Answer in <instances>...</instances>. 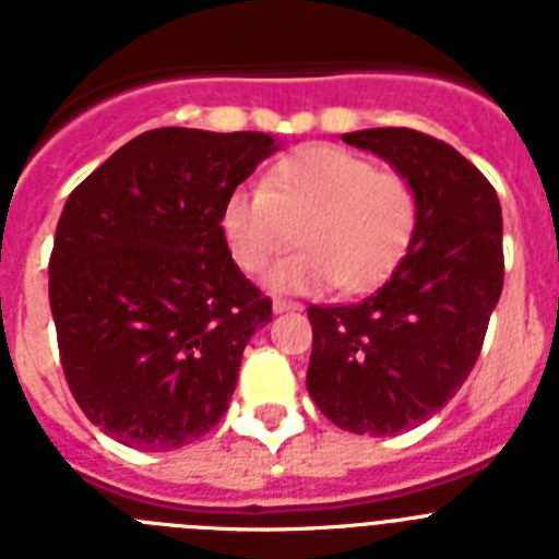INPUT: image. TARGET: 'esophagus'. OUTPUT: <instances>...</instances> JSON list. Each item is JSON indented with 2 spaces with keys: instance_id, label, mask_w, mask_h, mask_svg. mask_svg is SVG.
Listing matches in <instances>:
<instances>
[{
  "instance_id": "1",
  "label": "esophagus",
  "mask_w": 559,
  "mask_h": 559,
  "mask_svg": "<svg viewBox=\"0 0 559 559\" xmlns=\"http://www.w3.org/2000/svg\"><path fill=\"white\" fill-rule=\"evenodd\" d=\"M274 313H288V310H302V305L299 302H290V299H274Z\"/></svg>"
}]
</instances>
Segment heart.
Returning a JSON list of instances; mask_svg holds the SVG:
<instances>
[{
	"instance_id": "1",
	"label": "heart",
	"mask_w": 559,
	"mask_h": 559,
	"mask_svg": "<svg viewBox=\"0 0 559 559\" xmlns=\"http://www.w3.org/2000/svg\"><path fill=\"white\" fill-rule=\"evenodd\" d=\"M417 221L419 199L406 176L338 145L296 147L260 190L240 187L221 206V235L246 274L288 249L296 229L302 249L269 274V288L283 294L378 288L406 257Z\"/></svg>"
}]
</instances>
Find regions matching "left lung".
Masks as SVG:
<instances>
[{
	"label": "left lung",
	"mask_w": 559,
	"mask_h": 559,
	"mask_svg": "<svg viewBox=\"0 0 559 559\" xmlns=\"http://www.w3.org/2000/svg\"><path fill=\"white\" fill-rule=\"evenodd\" d=\"M417 190L408 254L372 296L310 305L308 392L349 433L392 437L426 423L462 389L503 288L501 204L456 147L412 128L344 133Z\"/></svg>",
	"instance_id": "8db88e82"
}]
</instances>
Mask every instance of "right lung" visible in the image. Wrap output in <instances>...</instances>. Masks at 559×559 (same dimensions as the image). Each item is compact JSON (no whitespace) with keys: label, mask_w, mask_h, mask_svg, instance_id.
<instances>
[{"label":"right lung","mask_w":559,"mask_h":559,"mask_svg":"<svg viewBox=\"0 0 559 559\" xmlns=\"http://www.w3.org/2000/svg\"><path fill=\"white\" fill-rule=\"evenodd\" d=\"M260 131L153 128L72 190L49 257L69 392L108 437L176 451L229 408L271 299L221 235V206L276 151Z\"/></svg>","instance_id":"1"}]
</instances>
